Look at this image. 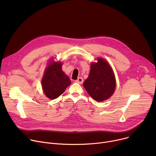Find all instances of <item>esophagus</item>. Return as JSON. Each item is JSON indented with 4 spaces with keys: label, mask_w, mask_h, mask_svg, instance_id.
I'll list each match as a JSON object with an SVG mask.
<instances>
[{
    "label": "esophagus",
    "mask_w": 156,
    "mask_h": 156,
    "mask_svg": "<svg viewBox=\"0 0 156 156\" xmlns=\"http://www.w3.org/2000/svg\"><path fill=\"white\" fill-rule=\"evenodd\" d=\"M75 82L77 83H79V84L83 83V79L82 78H81V77H80V78H78L76 80H75Z\"/></svg>",
    "instance_id": "obj_1"
}]
</instances>
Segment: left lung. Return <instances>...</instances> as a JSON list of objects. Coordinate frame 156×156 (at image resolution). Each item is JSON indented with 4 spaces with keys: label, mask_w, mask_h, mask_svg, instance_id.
I'll use <instances>...</instances> for the list:
<instances>
[{
    "label": "left lung",
    "mask_w": 156,
    "mask_h": 156,
    "mask_svg": "<svg viewBox=\"0 0 156 156\" xmlns=\"http://www.w3.org/2000/svg\"><path fill=\"white\" fill-rule=\"evenodd\" d=\"M97 62L92 63L88 78L83 87L95 101L102 102L112 95L116 88L113 71L105 60L99 58Z\"/></svg>",
    "instance_id": "left-lung-1"
}]
</instances>
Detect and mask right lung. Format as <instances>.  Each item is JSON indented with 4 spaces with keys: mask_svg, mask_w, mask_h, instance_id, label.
<instances>
[{
    "mask_svg": "<svg viewBox=\"0 0 156 156\" xmlns=\"http://www.w3.org/2000/svg\"><path fill=\"white\" fill-rule=\"evenodd\" d=\"M61 62L49 64L45 69L42 81L43 90L50 99H55L64 93L71 85L69 77L62 70Z\"/></svg>",
    "mask_w": 156,
    "mask_h": 156,
    "instance_id": "obj_1",
    "label": "right lung"
}]
</instances>
